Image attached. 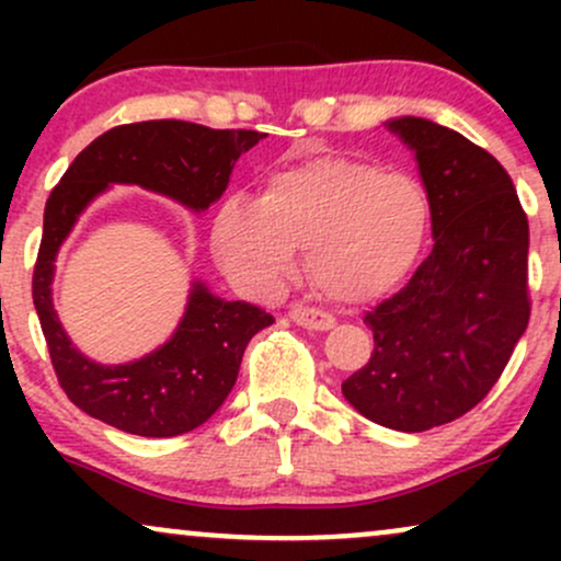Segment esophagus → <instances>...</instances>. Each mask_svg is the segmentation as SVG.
Masks as SVG:
<instances>
[{
    "instance_id": "34e87169",
    "label": "esophagus",
    "mask_w": 561,
    "mask_h": 561,
    "mask_svg": "<svg viewBox=\"0 0 561 561\" xmlns=\"http://www.w3.org/2000/svg\"><path fill=\"white\" fill-rule=\"evenodd\" d=\"M289 319H293L298 327H306V330H313V332H327L334 327V317H330L327 311H319V308H308V306H295L293 311H289Z\"/></svg>"
}]
</instances>
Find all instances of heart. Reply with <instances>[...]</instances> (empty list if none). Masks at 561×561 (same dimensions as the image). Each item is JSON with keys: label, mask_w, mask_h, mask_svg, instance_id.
<instances>
[{"label": "heart", "mask_w": 561, "mask_h": 561, "mask_svg": "<svg viewBox=\"0 0 561 561\" xmlns=\"http://www.w3.org/2000/svg\"><path fill=\"white\" fill-rule=\"evenodd\" d=\"M430 234V199L414 176L319 156L266 176L259 199L231 192L210 224L216 261L237 285L274 295L308 272L327 298L358 306L401 287Z\"/></svg>", "instance_id": "heart-1"}]
</instances>
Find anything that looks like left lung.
<instances>
[{"label":"left lung","mask_w":561,"mask_h":561,"mask_svg":"<svg viewBox=\"0 0 561 561\" xmlns=\"http://www.w3.org/2000/svg\"><path fill=\"white\" fill-rule=\"evenodd\" d=\"M385 128L414 152L435 248L401 293L366 313L375 353L343 396L382 427L424 433L474 409L525 334L530 229L491 152L414 115Z\"/></svg>","instance_id":"8db88e82"}]
</instances>
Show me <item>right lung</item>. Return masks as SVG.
I'll return each mask as SVG.
<instances>
[{"mask_svg": "<svg viewBox=\"0 0 561 561\" xmlns=\"http://www.w3.org/2000/svg\"><path fill=\"white\" fill-rule=\"evenodd\" d=\"M266 134L208 128L186 121H141L96 137L62 173L44 208L34 268V306L68 398L94 420L141 437H173L221 409L240 375L242 353L272 313L224 300L192 279L176 330L163 345L126 364H100L73 345L55 311V261L83 210L113 184L141 186L203 214L227 192L242 152Z\"/></svg>", "mask_w": 561, "mask_h": 561, "instance_id": "add662e5", "label": "right lung"}]
</instances>
